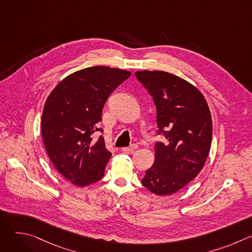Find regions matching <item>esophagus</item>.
<instances>
[{
    "instance_id": "34e87169",
    "label": "esophagus",
    "mask_w": 252,
    "mask_h": 252,
    "mask_svg": "<svg viewBox=\"0 0 252 252\" xmlns=\"http://www.w3.org/2000/svg\"><path fill=\"white\" fill-rule=\"evenodd\" d=\"M137 148H138V146L136 145V143H132V145H131L130 147L123 148L122 150H123L125 153H132V152H133V151H135Z\"/></svg>"
}]
</instances>
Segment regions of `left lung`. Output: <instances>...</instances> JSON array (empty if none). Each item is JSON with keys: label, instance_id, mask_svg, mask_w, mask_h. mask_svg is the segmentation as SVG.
Segmentation results:
<instances>
[{"label": "left lung", "instance_id": "obj_1", "mask_svg": "<svg viewBox=\"0 0 252 252\" xmlns=\"http://www.w3.org/2000/svg\"><path fill=\"white\" fill-rule=\"evenodd\" d=\"M153 96L158 133L165 141L155 145V162L141 184L157 195H170L185 188L202 169L208 156L212 121L202 94L184 79L161 70L135 71Z\"/></svg>", "mask_w": 252, "mask_h": 252}]
</instances>
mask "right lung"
Wrapping results in <instances>:
<instances>
[{
  "label": "right lung",
  "mask_w": 252,
  "mask_h": 252,
  "mask_svg": "<svg viewBox=\"0 0 252 252\" xmlns=\"http://www.w3.org/2000/svg\"><path fill=\"white\" fill-rule=\"evenodd\" d=\"M130 76L121 68L95 65L64 78L48 96L42 116L47 154L57 170L78 187L98 182L112 154L104 138L94 133L103 105L112 93Z\"/></svg>",
  "instance_id": "obj_1"
}]
</instances>
